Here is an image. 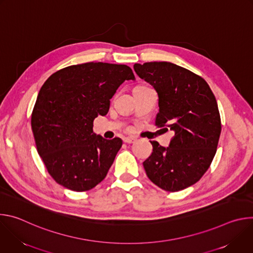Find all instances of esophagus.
I'll return each instance as SVG.
<instances>
[{
  "label": "esophagus",
  "instance_id": "esophagus-1",
  "mask_svg": "<svg viewBox=\"0 0 253 253\" xmlns=\"http://www.w3.org/2000/svg\"><path fill=\"white\" fill-rule=\"evenodd\" d=\"M123 141L125 143H134L135 142V138H133V137H124Z\"/></svg>",
  "mask_w": 253,
  "mask_h": 253
}]
</instances>
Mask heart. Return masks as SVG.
I'll use <instances>...</instances> for the list:
<instances>
[{
  "instance_id": "b5f03b06",
  "label": "heart",
  "mask_w": 253,
  "mask_h": 253,
  "mask_svg": "<svg viewBox=\"0 0 253 253\" xmlns=\"http://www.w3.org/2000/svg\"><path fill=\"white\" fill-rule=\"evenodd\" d=\"M140 86H143V85H140Z\"/></svg>"
}]
</instances>
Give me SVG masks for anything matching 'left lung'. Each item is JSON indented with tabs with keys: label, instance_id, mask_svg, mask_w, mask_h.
Segmentation results:
<instances>
[{
	"label": "left lung",
	"instance_id": "obj_1",
	"mask_svg": "<svg viewBox=\"0 0 253 253\" xmlns=\"http://www.w3.org/2000/svg\"><path fill=\"white\" fill-rule=\"evenodd\" d=\"M134 70L158 94L155 125L175 133L167 148L150 141L153 151L144 169L161 189L183 190L199 181L216 153L221 133L217 102L206 81L183 67L149 62Z\"/></svg>",
	"mask_w": 253,
	"mask_h": 253
}]
</instances>
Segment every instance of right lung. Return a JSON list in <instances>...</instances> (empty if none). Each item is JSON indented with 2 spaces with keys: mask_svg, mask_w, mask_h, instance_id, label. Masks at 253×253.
<instances>
[{
  "mask_svg": "<svg viewBox=\"0 0 253 253\" xmlns=\"http://www.w3.org/2000/svg\"><path fill=\"white\" fill-rule=\"evenodd\" d=\"M134 79L126 65L89 62L61 69L44 83L31 125L37 151L57 183L82 192L106 177L122 140L96 135L93 122L109 111L118 87Z\"/></svg>",
  "mask_w": 253,
  "mask_h": 253,
  "instance_id": "1",
  "label": "right lung"
}]
</instances>
